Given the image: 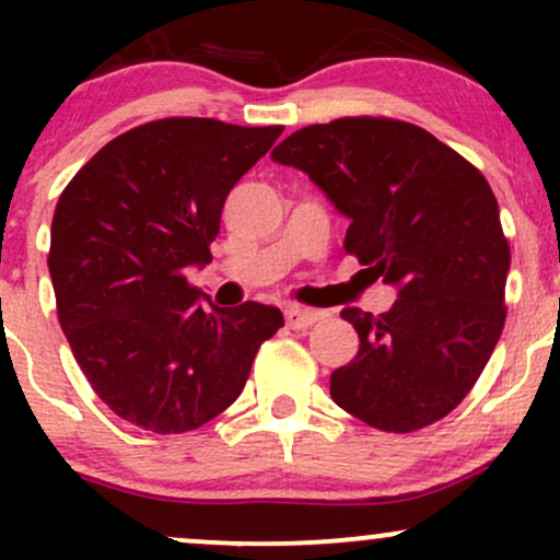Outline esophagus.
<instances>
[{
    "label": "esophagus",
    "instance_id": "34e87169",
    "mask_svg": "<svg viewBox=\"0 0 560 560\" xmlns=\"http://www.w3.org/2000/svg\"><path fill=\"white\" fill-rule=\"evenodd\" d=\"M284 316H287L289 329H307V326H313V324H316V320L324 318V313L313 311V307L289 305L287 311H284Z\"/></svg>",
    "mask_w": 560,
    "mask_h": 560
}]
</instances>
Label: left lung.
I'll use <instances>...</instances> for the list:
<instances>
[{
  "instance_id": "1",
  "label": "left lung",
  "mask_w": 560,
  "mask_h": 560,
  "mask_svg": "<svg viewBox=\"0 0 560 560\" xmlns=\"http://www.w3.org/2000/svg\"><path fill=\"white\" fill-rule=\"evenodd\" d=\"M271 158L326 191L350 218L345 253L397 287L387 313L342 311L361 350L331 374L334 402L395 434L445 419L505 324L511 247L487 178L429 131L382 115L300 128Z\"/></svg>"
}]
</instances>
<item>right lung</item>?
Segmentation results:
<instances>
[{
  "mask_svg": "<svg viewBox=\"0 0 560 560\" xmlns=\"http://www.w3.org/2000/svg\"><path fill=\"white\" fill-rule=\"evenodd\" d=\"M284 126L163 118L107 141L62 189L49 276L75 363L115 416L184 434L242 395L279 307L199 302L191 266L210 244L234 184Z\"/></svg>",
  "mask_w": 560,
  "mask_h": 560,
  "instance_id": "1",
  "label": "right lung"
}]
</instances>
